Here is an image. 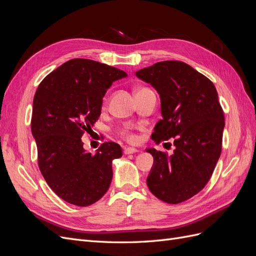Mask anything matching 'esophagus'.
I'll use <instances>...</instances> for the list:
<instances>
[{
  "instance_id": "esophagus-1",
  "label": "esophagus",
  "mask_w": 256,
  "mask_h": 256,
  "mask_svg": "<svg viewBox=\"0 0 256 256\" xmlns=\"http://www.w3.org/2000/svg\"><path fill=\"white\" fill-rule=\"evenodd\" d=\"M138 152V150L134 148V147H129V146H127V147H125V148H124V154H134V152Z\"/></svg>"
}]
</instances>
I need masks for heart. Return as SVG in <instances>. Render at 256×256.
<instances>
[{
  "label": "heart",
  "instance_id": "1",
  "mask_svg": "<svg viewBox=\"0 0 256 256\" xmlns=\"http://www.w3.org/2000/svg\"><path fill=\"white\" fill-rule=\"evenodd\" d=\"M141 90H144V88H138L136 92ZM106 104H108V99H106V98H104V106H106ZM122 136H124V138H125L126 140H128L129 142H136V136L134 134L131 132V131H129L128 129L122 130Z\"/></svg>",
  "mask_w": 256,
  "mask_h": 256
}]
</instances>
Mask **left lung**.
I'll list each match as a JSON object with an SVG mask.
<instances>
[{
  "mask_svg": "<svg viewBox=\"0 0 256 256\" xmlns=\"http://www.w3.org/2000/svg\"><path fill=\"white\" fill-rule=\"evenodd\" d=\"M150 83L161 99L160 120L152 138H174L172 156L154 148L147 177L152 194L168 204L189 200L210 180L222 150L224 114L214 83L190 65L164 60L136 72Z\"/></svg>",
  "mask_w": 256,
  "mask_h": 256,
  "instance_id": "1",
  "label": "left lung"
}]
</instances>
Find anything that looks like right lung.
<instances>
[{"mask_svg": "<svg viewBox=\"0 0 256 256\" xmlns=\"http://www.w3.org/2000/svg\"><path fill=\"white\" fill-rule=\"evenodd\" d=\"M125 76L115 67L74 58L46 76L35 92L30 128L38 166L49 187L67 203L90 206L110 187L112 161L122 157L120 146L104 142L92 154L81 138L98 120L106 90Z\"/></svg>", "mask_w": 256, "mask_h": 256, "instance_id": "obj_1", "label": "right lung"}]
</instances>
